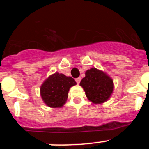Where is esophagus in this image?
I'll list each match as a JSON object with an SVG mask.
<instances>
[{
  "mask_svg": "<svg viewBox=\"0 0 149 149\" xmlns=\"http://www.w3.org/2000/svg\"><path fill=\"white\" fill-rule=\"evenodd\" d=\"M75 81H76V82H77V84H80V82H81V77H77V78L75 79Z\"/></svg>",
  "mask_w": 149,
  "mask_h": 149,
  "instance_id": "34e87169",
  "label": "esophagus"
}]
</instances>
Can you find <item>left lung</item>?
<instances>
[{
    "mask_svg": "<svg viewBox=\"0 0 149 149\" xmlns=\"http://www.w3.org/2000/svg\"><path fill=\"white\" fill-rule=\"evenodd\" d=\"M80 85L88 99L94 104H101L110 98L113 91V79L105 72L95 68L88 69Z\"/></svg>",
    "mask_w": 149,
    "mask_h": 149,
    "instance_id": "left-lung-1",
    "label": "left lung"
}]
</instances>
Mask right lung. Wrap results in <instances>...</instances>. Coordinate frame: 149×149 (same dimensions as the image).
Masks as SVG:
<instances>
[{
    "label": "right lung",
    "instance_id": "1",
    "mask_svg": "<svg viewBox=\"0 0 149 149\" xmlns=\"http://www.w3.org/2000/svg\"><path fill=\"white\" fill-rule=\"evenodd\" d=\"M76 84L72 77L56 72L50 75L42 84L41 97L47 106L53 108L61 107L67 101L69 89Z\"/></svg>",
    "mask_w": 149,
    "mask_h": 149
}]
</instances>
